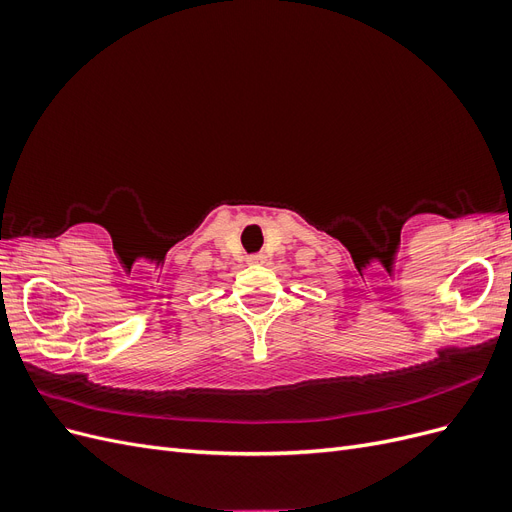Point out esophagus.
Masks as SVG:
<instances>
[{
  "label": "esophagus",
  "mask_w": 512,
  "mask_h": 512,
  "mask_svg": "<svg viewBox=\"0 0 512 512\" xmlns=\"http://www.w3.org/2000/svg\"><path fill=\"white\" fill-rule=\"evenodd\" d=\"M265 260H267L265 254H254L247 258V265H265Z\"/></svg>",
  "instance_id": "34e87169"
}]
</instances>
